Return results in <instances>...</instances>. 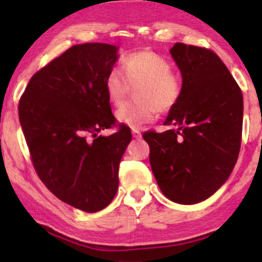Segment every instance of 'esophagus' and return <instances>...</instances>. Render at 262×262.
<instances>
[{
    "label": "esophagus",
    "mask_w": 262,
    "mask_h": 262,
    "mask_svg": "<svg viewBox=\"0 0 262 262\" xmlns=\"http://www.w3.org/2000/svg\"><path fill=\"white\" fill-rule=\"evenodd\" d=\"M132 134H133V138H135V139H139V138H141V133L139 129H132Z\"/></svg>",
    "instance_id": "34e87169"
}]
</instances>
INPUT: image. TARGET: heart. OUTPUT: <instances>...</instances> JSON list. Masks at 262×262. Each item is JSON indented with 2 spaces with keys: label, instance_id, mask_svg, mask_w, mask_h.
Wrapping results in <instances>:
<instances>
[{
  "label": "heart",
  "instance_id": "1",
  "mask_svg": "<svg viewBox=\"0 0 262 262\" xmlns=\"http://www.w3.org/2000/svg\"><path fill=\"white\" fill-rule=\"evenodd\" d=\"M170 62L152 52L129 54L121 62V70L111 69L104 79L108 100L116 107L122 106L130 87H137V103L123 106L116 113L121 124L140 128L152 122L158 112H169L179 103L182 95L180 77L171 73Z\"/></svg>",
  "mask_w": 262,
  "mask_h": 262
}]
</instances>
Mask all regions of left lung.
I'll use <instances>...</instances> for the list:
<instances>
[{
  "label": "left lung",
  "instance_id": "left-lung-1",
  "mask_svg": "<svg viewBox=\"0 0 262 262\" xmlns=\"http://www.w3.org/2000/svg\"><path fill=\"white\" fill-rule=\"evenodd\" d=\"M182 95L167 114L170 129L146 132L150 166L165 197L200 203L229 179L242 143L243 95L224 62L206 48L176 43Z\"/></svg>",
  "mask_w": 262,
  "mask_h": 262
}]
</instances>
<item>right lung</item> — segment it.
I'll return each mask as SVG.
<instances>
[{"label":"right lung","instance_id":"1","mask_svg":"<svg viewBox=\"0 0 262 262\" xmlns=\"http://www.w3.org/2000/svg\"><path fill=\"white\" fill-rule=\"evenodd\" d=\"M117 60L116 45H74L33 75L18 106L38 176L59 200L87 213L112 202L132 140L123 125L98 135L116 123L104 79Z\"/></svg>","mask_w":262,"mask_h":262}]
</instances>
